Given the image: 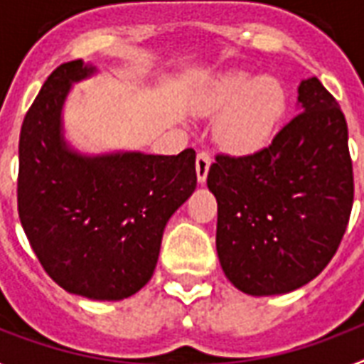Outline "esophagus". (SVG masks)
<instances>
[{
	"label": "esophagus",
	"instance_id": "1",
	"mask_svg": "<svg viewBox=\"0 0 364 364\" xmlns=\"http://www.w3.org/2000/svg\"><path fill=\"white\" fill-rule=\"evenodd\" d=\"M209 166H211V156L205 151H200L196 156V172H198V182H205L208 180Z\"/></svg>",
	"mask_w": 364,
	"mask_h": 364
}]
</instances>
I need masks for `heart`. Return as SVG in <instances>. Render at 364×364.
<instances>
[{
  "instance_id": "heart-1",
  "label": "heart",
  "mask_w": 364,
  "mask_h": 364,
  "mask_svg": "<svg viewBox=\"0 0 364 364\" xmlns=\"http://www.w3.org/2000/svg\"><path fill=\"white\" fill-rule=\"evenodd\" d=\"M203 112L222 114L215 137L230 153L264 147L285 110V91L273 77L227 73L217 79L201 102Z\"/></svg>"
}]
</instances>
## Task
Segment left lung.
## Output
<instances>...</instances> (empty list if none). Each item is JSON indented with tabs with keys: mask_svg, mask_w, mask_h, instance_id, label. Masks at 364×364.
I'll list each match as a JSON object with an SVG mask.
<instances>
[{
	"mask_svg": "<svg viewBox=\"0 0 364 364\" xmlns=\"http://www.w3.org/2000/svg\"><path fill=\"white\" fill-rule=\"evenodd\" d=\"M293 118L252 155H217V254L225 275L254 296L291 293L330 264L353 208L347 122L316 77L299 85Z\"/></svg>",
	"mask_w": 364,
	"mask_h": 364,
	"instance_id": "left-lung-1",
	"label": "left lung"
}]
</instances>
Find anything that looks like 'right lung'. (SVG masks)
<instances>
[{
	"mask_svg": "<svg viewBox=\"0 0 364 364\" xmlns=\"http://www.w3.org/2000/svg\"><path fill=\"white\" fill-rule=\"evenodd\" d=\"M95 73L62 63L42 85L18 137V219L44 272L68 293L127 299L155 272L163 230L198 184L196 151L81 155L62 134L71 85Z\"/></svg>",
	"mask_w": 364,
	"mask_h": 364,
	"instance_id": "1",
	"label": "right lung"
}]
</instances>
